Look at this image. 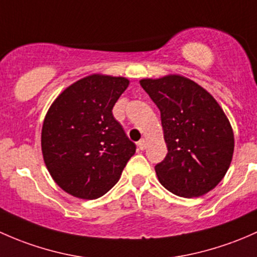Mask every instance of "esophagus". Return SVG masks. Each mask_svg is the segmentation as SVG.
Returning a JSON list of instances; mask_svg holds the SVG:
<instances>
[{
    "mask_svg": "<svg viewBox=\"0 0 257 257\" xmlns=\"http://www.w3.org/2000/svg\"><path fill=\"white\" fill-rule=\"evenodd\" d=\"M137 146H139V148L141 151H144V150H146V147H147V142H146V140H140L139 142H137Z\"/></svg>",
    "mask_w": 257,
    "mask_h": 257,
    "instance_id": "esophagus-1",
    "label": "esophagus"
}]
</instances>
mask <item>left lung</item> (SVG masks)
I'll return each instance as SVG.
<instances>
[{"mask_svg":"<svg viewBox=\"0 0 257 257\" xmlns=\"http://www.w3.org/2000/svg\"><path fill=\"white\" fill-rule=\"evenodd\" d=\"M161 112L168 153L156 165L161 184L184 198L218 186L234 153L229 120L213 96L181 75L140 81Z\"/></svg>","mask_w":257,"mask_h":257,"instance_id":"left-lung-1","label":"left lung"}]
</instances>
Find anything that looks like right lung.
Returning a JSON list of instances; mask_svg holds the SVG:
<instances>
[{
  "label": "right lung",
  "mask_w": 257,
  "mask_h": 257,
  "mask_svg": "<svg viewBox=\"0 0 257 257\" xmlns=\"http://www.w3.org/2000/svg\"><path fill=\"white\" fill-rule=\"evenodd\" d=\"M128 86L121 76L78 80L55 99L42 128V152L50 176L63 190L96 199L117 183L136 145L112 115Z\"/></svg>",
  "instance_id": "add662e5"
}]
</instances>
